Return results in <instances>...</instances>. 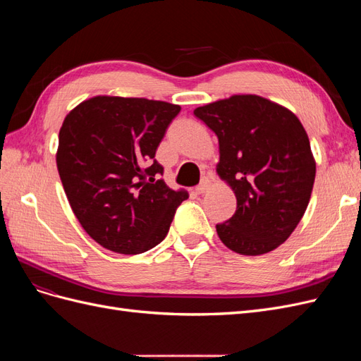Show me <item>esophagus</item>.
Here are the masks:
<instances>
[{
    "label": "esophagus",
    "instance_id": "esophagus-1",
    "mask_svg": "<svg viewBox=\"0 0 361 361\" xmlns=\"http://www.w3.org/2000/svg\"><path fill=\"white\" fill-rule=\"evenodd\" d=\"M209 187H211V180L207 179V178H203L200 180V183L197 185V187H195V191H197L199 194H203V192H206L207 190H209Z\"/></svg>",
    "mask_w": 361,
    "mask_h": 361
}]
</instances>
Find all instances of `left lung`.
Returning <instances> with one entry per match:
<instances>
[{
	"instance_id": "left-lung-1",
	"label": "left lung",
	"mask_w": 361,
	"mask_h": 361,
	"mask_svg": "<svg viewBox=\"0 0 361 361\" xmlns=\"http://www.w3.org/2000/svg\"><path fill=\"white\" fill-rule=\"evenodd\" d=\"M194 116L218 137L216 173L236 195V211L216 224L218 236L244 256L276 250L301 221L316 174L298 117L257 94H233Z\"/></svg>"
}]
</instances>
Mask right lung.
Instances as JSON below:
<instances>
[{"label":"right lung","mask_w":361,"mask_h":361,"mask_svg":"<svg viewBox=\"0 0 361 361\" xmlns=\"http://www.w3.org/2000/svg\"><path fill=\"white\" fill-rule=\"evenodd\" d=\"M179 105L145 97L94 96L66 116L57 169L72 211L104 248L140 255L167 236L188 199L159 179L157 149Z\"/></svg>","instance_id":"obj_1"}]
</instances>
